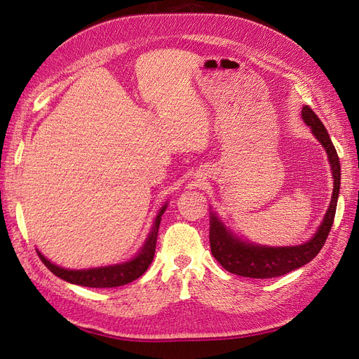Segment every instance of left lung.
I'll list each match as a JSON object with an SVG mask.
<instances>
[{"mask_svg":"<svg viewBox=\"0 0 359 359\" xmlns=\"http://www.w3.org/2000/svg\"><path fill=\"white\" fill-rule=\"evenodd\" d=\"M302 118L306 125L311 126L313 135L317 137V140L325 149L330 165H332L334 190L324 221L320 225L317 234L308 243H304V245L293 248H262L250 245V243L240 241L228 231L215 215H212L209 233L210 252L215 256V259L228 272L250 278L280 277L312 261L324 246L336 215L340 190V162L325 126L309 106H305L302 109Z\"/></svg>","mask_w":359,"mask_h":359,"instance_id":"8db88e82","label":"left lung"}]
</instances>
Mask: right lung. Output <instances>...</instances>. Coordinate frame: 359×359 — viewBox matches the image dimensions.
Masks as SVG:
<instances>
[{
    "instance_id": "1",
    "label": "right lung",
    "mask_w": 359,
    "mask_h": 359,
    "mask_svg": "<svg viewBox=\"0 0 359 359\" xmlns=\"http://www.w3.org/2000/svg\"><path fill=\"white\" fill-rule=\"evenodd\" d=\"M165 209H166V206H163L161 209L159 215H157L146 245L142 246V249L137 255V257H134V259L130 262H125L122 265H114V266L72 271V269H65V268H60V266L51 264L39 252H38V256L42 261V264H44L53 272V274H55L57 277H60L62 280L69 281L72 284L85 285V287H95V289L118 287V285L128 284L144 274L149 265L153 261L154 250H156V241H157V233H159V225H161V219H162L161 217L163 215Z\"/></svg>"
}]
</instances>
